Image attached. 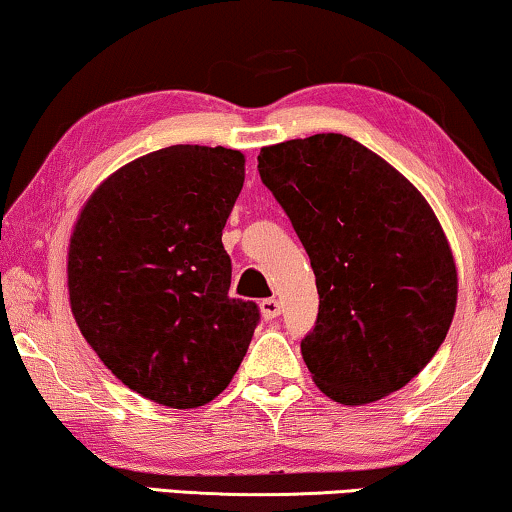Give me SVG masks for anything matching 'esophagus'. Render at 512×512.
I'll return each mask as SVG.
<instances>
[{
  "label": "esophagus",
  "instance_id": "esophagus-1",
  "mask_svg": "<svg viewBox=\"0 0 512 512\" xmlns=\"http://www.w3.org/2000/svg\"><path fill=\"white\" fill-rule=\"evenodd\" d=\"M261 314H263V319H268V321L277 319L279 314H282V305H279V300H275V298H265L261 303Z\"/></svg>",
  "mask_w": 512,
  "mask_h": 512
}]
</instances>
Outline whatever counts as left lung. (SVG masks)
Listing matches in <instances>:
<instances>
[{
	"label": "left lung",
	"mask_w": 512,
	"mask_h": 512,
	"mask_svg": "<svg viewBox=\"0 0 512 512\" xmlns=\"http://www.w3.org/2000/svg\"><path fill=\"white\" fill-rule=\"evenodd\" d=\"M258 172L310 256L317 324L300 342L342 405L380 401L433 359L457 307L452 249L424 195L352 137L263 146Z\"/></svg>",
	"instance_id": "8db88e82"
}]
</instances>
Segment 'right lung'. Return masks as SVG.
Returning <instances> with one entry per match:
<instances>
[{
	"label": "right lung",
	"mask_w": 512,
	"mask_h": 512,
	"mask_svg": "<svg viewBox=\"0 0 512 512\" xmlns=\"http://www.w3.org/2000/svg\"><path fill=\"white\" fill-rule=\"evenodd\" d=\"M244 184V156L177 144L123 165L76 219L69 305L104 366L139 396L188 410L214 401L261 319L230 298L221 235Z\"/></svg>",
	"instance_id": "obj_1"
}]
</instances>
